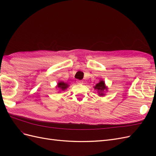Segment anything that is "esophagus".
Instances as JSON below:
<instances>
[{
  "mask_svg": "<svg viewBox=\"0 0 156 156\" xmlns=\"http://www.w3.org/2000/svg\"><path fill=\"white\" fill-rule=\"evenodd\" d=\"M76 82H77V83L78 84H83V81H81V80H77Z\"/></svg>",
  "mask_w": 156,
  "mask_h": 156,
  "instance_id": "esophagus-1",
  "label": "esophagus"
}]
</instances>
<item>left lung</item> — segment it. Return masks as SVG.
<instances>
[{
    "label": "left lung",
    "instance_id": "left-lung-1",
    "mask_svg": "<svg viewBox=\"0 0 156 156\" xmlns=\"http://www.w3.org/2000/svg\"><path fill=\"white\" fill-rule=\"evenodd\" d=\"M94 88L98 91V95L100 96H104L105 95V92L108 91V87L106 86L105 81L103 80H100V82L94 87Z\"/></svg>",
    "mask_w": 156,
    "mask_h": 156
}]
</instances>
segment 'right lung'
Wrapping results in <instances>:
<instances>
[{
  "label": "right lung",
  "instance_id": "1",
  "mask_svg": "<svg viewBox=\"0 0 156 156\" xmlns=\"http://www.w3.org/2000/svg\"><path fill=\"white\" fill-rule=\"evenodd\" d=\"M69 84L66 83H64L63 81H60L57 83L56 86V88H58L60 91H64L65 90H66L69 87Z\"/></svg>",
  "mask_w": 156,
  "mask_h": 156
}]
</instances>
